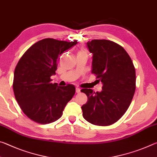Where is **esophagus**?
I'll return each instance as SVG.
<instances>
[{
    "label": "esophagus",
    "mask_w": 157,
    "mask_h": 157,
    "mask_svg": "<svg viewBox=\"0 0 157 157\" xmlns=\"http://www.w3.org/2000/svg\"><path fill=\"white\" fill-rule=\"evenodd\" d=\"M75 91H76V93H77V94H79V93L80 92V89L78 88V87H76Z\"/></svg>",
    "instance_id": "34e87169"
}]
</instances>
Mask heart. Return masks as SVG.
<instances>
[{
	"label": "heart",
	"instance_id": "1",
	"mask_svg": "<svg viewBox=\"0 0 157 157\" xmlns=\"http://www.w3.org/2000/svg\"><path fill=\"white\" fill-rule=\"evenodd\" d=\"M78 53H87V52H86V50H84V49H82V50H80V51H79Z\"/></svg>",
	"mask_w": 157,
	"mask_h": 157
}]
</instances>
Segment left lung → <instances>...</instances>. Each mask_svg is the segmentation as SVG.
Instances as JSON below:
<instances>
[{
    "mask_svg": "<svg viewBox=\"0 0 157 157\" xmlns=\"http://www.w3.org/2000/svg\"><path fill=\"white\" fill-rule=\"evenodd\" d=\"M86 45L93 54L91 73L102 83V90H81L88 98L82 106V116L95 125H111L125 113L132 102L136 90L134 63L126 50L112 41L94 39Z\"/></svg>",
    "mask_w": 157,
    "mask_h": 157,
    "instance_id": "obj_1",
    "label": "left lung"
}]
</instances>
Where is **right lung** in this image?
<instances>
[{"mask_svg": "<svg viewBox=\"0 0 157 157\" xmlns=\"http://www.w3.org/2000/svg\"><path fill=\"white\" fill-rule=\"evenodd\" d=\"M77 42L41 39L29 48L18 61L13 90L21 110L32 121L42 124L57 121L75 95L74 85L58 86L50 82V77L55 74L60 55Z\"/></svg>", "mask_w": 157, "mask_h": 157, "instance_id": "right-lung-1", "label": "right lung"}]
</instances>
